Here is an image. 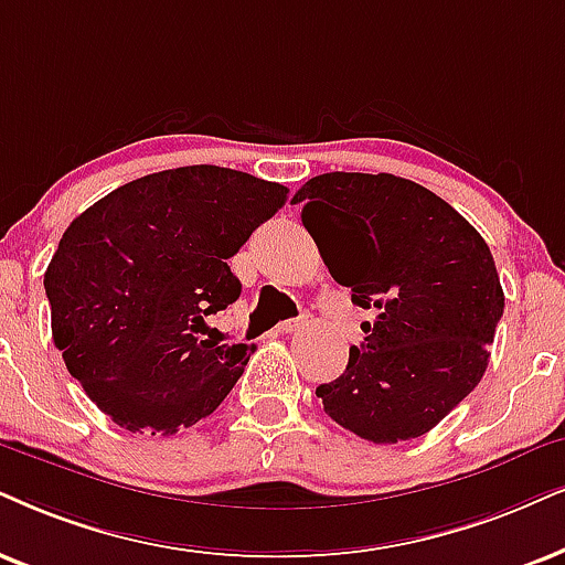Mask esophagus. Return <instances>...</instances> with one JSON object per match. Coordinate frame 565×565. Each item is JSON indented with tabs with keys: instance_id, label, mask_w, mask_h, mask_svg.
<instances>
[{
	"instance_id": "esophagus-1",
	"label": "esophagus",
	"mask_w": 565,
	"mask_h": 565,
	"mask_svg": "<svg viewBox=\"0 0 565 565\" xmlns=\"http://www.w3.org/2000/svg\"><path fill=\"white\" fill-rule=\"evenodd\" d=\"M305 326V318H291V320H281V323L276 326V333H295L299 328Z\"/></svg>"
}]
</instances>
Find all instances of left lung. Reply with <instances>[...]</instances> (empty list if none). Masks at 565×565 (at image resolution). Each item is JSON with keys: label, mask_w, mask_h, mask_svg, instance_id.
Masks as SVG:
<instances>
[{"label": "left lung", "mask_w": 565, "mask_h": 565, "mask_svg": "<svg viewBox=\"0 0 565 565\" xmlns=\"http://www.w3.org/2000/svg\"><path fill=\"white\" fill-rule=\"evenodd\" d=\"M291 203L352 302L375 310L347 370L316 394L333 423L370 443L412 440L472 394L503 316L488 242L423 184L331 171Z\"/></svg>", "instance_id": "1"}]
</instances>
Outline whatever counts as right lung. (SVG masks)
I'll return each mask as SVG.
<instances>
[{"label":"right lung","instance_id":"1","mask_svg":"<svg viewBox=\"0 0 565 565\" xmlns=\"http://www.w3.org/2000/svg\"><path fill=\"white\" fill-rule=\"evenodd\" d=\"M287 192L209 163L167 169L109 192L62 234L44 276L54 344L119 427L174 435L245 373L255 347L203 339L205 318L237 302L226 260Z\"/></svg>","mask_w":565,"mask_h":565}]
</instances>
